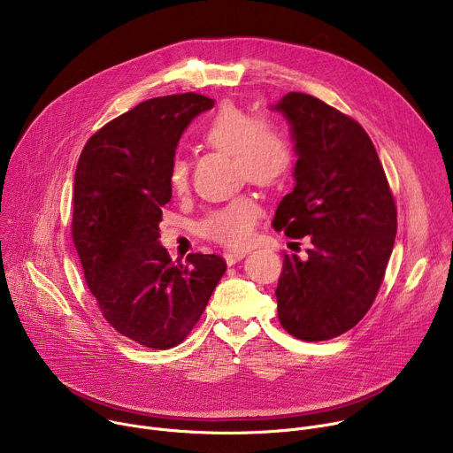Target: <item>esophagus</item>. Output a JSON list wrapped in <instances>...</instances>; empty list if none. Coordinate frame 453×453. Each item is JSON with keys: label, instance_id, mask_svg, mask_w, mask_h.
<instances>
[{"label": "esophagus", "instance_id": "obj_1", "mask_svg": "<svg viewBox=\"0 0 453 453\" xmlns=\"http://www.w3.org/2000/svg\"><path fill=\"white\" fill-rule=\"evenodd\" d=\"M245 254H247L245 250H229V252L224 254V260H226L227 265H234V264H238L240 260H243Z\"/></svg>", "mask_w": 453, "mask_h": 453}]
</instances>
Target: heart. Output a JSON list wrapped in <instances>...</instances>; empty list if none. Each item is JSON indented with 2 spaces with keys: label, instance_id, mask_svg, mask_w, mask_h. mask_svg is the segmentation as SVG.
I'll use <instances>...</instances> for the list:
<instances>
[{
  "label": "heart",
  "instance_id": "1",
  "mask_svg": "<svg viewBox=\"0 0 453 453\" xmlns=\"http://www.w3.org/2000/svg\"><path fill=\"white\" fill-rule=\"evenodd\" d=\"M203 138L219 152L234 156L238 173L252 184L273 186L290 172L294 152L283 128L236 105H222L206 123ZM168 180L173 191L186 189L188 166L180 157L172 161ZM257 215L260 208L250 197H238L210 213L201 227L222 245L242 247L250 242Z\"/></svg>",
  "mask_w": 453,
  "mask_h": 453
}]
</instances>
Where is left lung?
I'll return each mask as SVG.
<instances>
[{
  "mask_svg": "<svg viewBox=\"0 0 453 453\" xmlns=\"http://www.w3.org/2000/svg\"><path fill=\"white\" fill-rule=\"evenodd\" d=\"M290 125L294 189L274 229L310 236L306 260L285 254L278 281L281 326L301 341L351 330L371 308L396 238V206L364 128L322 100L288 93L271 105Z\"/></svg>",
  "mask_w": 453,
  "mask_h": 453,
  "instance_id": "1",
  "label": "left lung"
}]
</instances>
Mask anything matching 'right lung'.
I'll use <instances>...</instances> for the list:
<instances>
[{
	"label": "right lung",
	"mask_w": 453,
	"mask_h": 453,
	"mask_svg": "<svg viewBox=\"0 0 453 453\" xmlns=\"http://www.w3.org/2000/svg\"><path fill=\"white\" fill-rule=\"evenodd\" d=\"M213 105L196 93L142 102L102 127L79 157L72 231L88 287L109 325L147 348L180 344L226 273L217 254L175 265L159 242L175 149Z\"/></svg>",
	"instance_id": "1"
}]
</instances>
